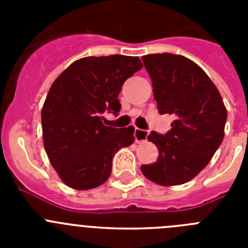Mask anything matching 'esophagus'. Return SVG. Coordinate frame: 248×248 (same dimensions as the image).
<instances>
[{"label": "esophagus", "mask_w": 248, "mask_h": 248, "mask_svg": "<svg viewBox=\"0 0 248 248\" xmlns=\"http://www.w3.org/2000/svg\"><path fill=\"white\" fill-rule=\"evenodd\" d=\"M148 135H149V133L146 130H143V129H139V128H135L134 137H135V140H137L138 143H139V141H144V140L148 139Z\"/></svg>", "instance_id": "esophagus-1"}]
</instances>
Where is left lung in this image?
Wrapping results in <instances>:
<instances>
[{
  "label": "left lung",
  "instance_id": "1",
  "mask_svg": "<svg viewBox=\"0 0 248 248\" xmlns=\"http://www.w3.org/2000/svg\"><path fill=\"white\" fill-rule=\"evenodd\" d=\"M141 59L153 80L159 113L172 114L175 120L166 134L151 131L148 140L157 146L159 156L140 169L153 183L181 185L210 163L222 143L226 107L209 76L191 59L171 53Z\"/></svg>",
  "mask_w": 248,
  "mask_h": 248
}]
</instances>
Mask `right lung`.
I'll return each mask as SVG.
<instances>
[{"label":"right lung","instance_id":"1","mask_svg":"<svg viewBox=\"0 0 248 248\" xmlns=\"http://www.w3.org/2000/svg\"><path fill=\"white\" fill-rule=\"evenodd\" d=\"M141 68L138 57H85L53 82L42 108L43 143L67 186L89 190L104 184L114 154L134 143L133 126H105L102 115L119 113L123 84Z\"/></svg>","mask_w":248,"mask_h":248}]
</instances>
